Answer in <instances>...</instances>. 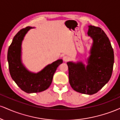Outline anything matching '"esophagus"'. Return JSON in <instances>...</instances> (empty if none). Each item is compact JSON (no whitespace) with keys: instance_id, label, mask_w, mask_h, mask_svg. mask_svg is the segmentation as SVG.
I'll list each match as a JSON object with an SVG mask.
<instances>
[{"instance_id":"34e87169","label":"esophagus","mask_w":120,"mask_h":120,"mask_svg":"<svg viewBox=\"0 0 120 120\" xmlns=\"http://www.w3.org/2000/svg\"><path fill=\"white\" fill-rule=\"evenodd\" d=\"M69 60V57L68 56L65 55L63 57V60H64V61L67 62V61H68Z\"/></svg>"}]
</instances>
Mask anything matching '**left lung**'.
<instances>
[{"label": "left lung", "mask_w": 120, "mask_h": 120, "mask_svg": "<svg viewBox=\"0 0 120 120\" xmlns=\"http://www.w3.org/2000/svg\"><path fill=\"white\" fill-rule=\"evenodd\" d=\"M93 43L87 65L68 62L69 81L72 89L84 94L98 92L109 81L114 64V52L109 39L100 27L89 26Z\"/></svg>", "instance_id": "8db88e82"}]
</instances>
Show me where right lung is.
<instances>
[{
	"label": "right lung",
	"mask_w": 120,
	"mask_h": 120,
	"mask_svg": "<svg viewBox=\"0 0 120 120\" xmlns=\"http://www.w3.org/2000/svg\"><path fill=\"white\" fill-rule=\"evenodd\" d=\"M32 27L20 30L13 38L8 50L7 60L11 76L17 86L27 93H39L47 90L52 83L53 74L63 60L60 59L48 65L38 73L30 72L21 61V46L26 33Z\"/></svg>",
	"instance_id": "obj_1"
}]
</instances>
